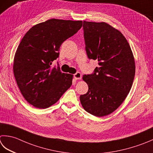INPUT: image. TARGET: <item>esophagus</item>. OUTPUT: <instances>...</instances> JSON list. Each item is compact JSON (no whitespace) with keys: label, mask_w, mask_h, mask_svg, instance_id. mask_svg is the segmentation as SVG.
Segmentation results:
<instances>
[{"label":"esophagus","mask_w":153,"mask_h":153,"mask_svg":"<svg viewBox=\"0 0 153 153\" xmlns=\"http://www.w3.org/2000/svg\"><path fill=\"white\" fill-rule=\"evenodd\" d=\"M74 77L76 79H81L82 77V74H81V73H79V72H77L76 74H75L74 75Z\"/></svg>","instance_id":"obj_1"}]
</instances>
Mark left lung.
<instances>
[{
	"mask_svg": "<svg viewBox=\"0 0 153 153\" xmlns=\"http://www.w3.org/2000/svg\"><path fill=\"white\" fill-rule=\"evenodd\" d=\"M85 50L89 59H97L94 73L83 75L88 91L80 95L82 105L96 117L108 115L123 102L135 74L129 44L122 33L106 22L83 21Z\"/></svg>",
	"mask_w": 153,
	"mask_h": 153,
	"instance_id": "8db88e82",
	"label": "left lung"
}]
</instances>
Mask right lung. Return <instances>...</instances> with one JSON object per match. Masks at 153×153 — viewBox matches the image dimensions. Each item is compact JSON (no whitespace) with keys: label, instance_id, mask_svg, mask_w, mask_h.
Listing matches in <instances>:
<instances>
[{"label":"right lung","instance_id":"1","mask_svg":"<svg viewBox=\"0 0 153 153\" xmlns=\"http://www.w3.org/2000/svg\"><path fill=\"white\" fill-rule=\"evenodd\" d=\"M82 26V20L52 19L32 26L24 36L15 53L13 71L21 94L34 107L52 105L72 84L73 75L51 65L62 44Z\"/></svg>","mask_w":153,"mask_h":153}]
</instances>
